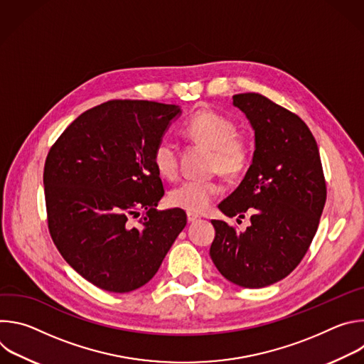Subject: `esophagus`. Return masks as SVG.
<instances>
[{
    "mask_svg": "<svg viewBox=\"0 0 364 364\" xmlns=\"http://www.w3.org/2000/svg\"><path fill=\"white\" fill-rule=\"evenodd\" d=\"M198 219H200V216H198V215L191 213V212H188V213H187V222H188V223H193V222H196V220H198Z\"/></svg>",
    "mask_w": 364,
    "mask_h": 364,
    "instance_id": "obj_1",
    "label": "esophagus"
}]
</instances>
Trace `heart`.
<instances>
[{"mask_svg": "<svg viewBox=\"0 0 364 364\" xmlns=\"http://www.w3.org/2000/svg\"><path fill=\"white\" fill-rule=\"evenodd\" d=\"M233 119L212 109L193 114L183 125V132L194 142L213 149L212 170L226 178H237L250 164V144L246 136L236 132ZM152 164L167 180L177 176L178 154L176 144L161 138L152 149ZM222 186L216 180H186L168 193V201L187 212H203L220 194Z\"/></svg>", "mask_w": 364, "mask_h": 364, "instance_id": "heart-1", "label": "heart"}]
</instances>
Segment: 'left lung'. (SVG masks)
<instances>
[{
  "label": "left lung",
  "mask_w": 364,
  "mask_h": 364,
  "mask_svg": "<svg viewBox=\"0 0 364 364\" xmlns=\"http://www.w3.org/2000/svg\"><path fill=\"white\" fill-rule=\"evenodd\" d=\"M233 105L250 121L256 148L245 178L219 209L239 219L247 212L250 226L239 233L212 220L210 256L228 281L264 288L288 277L305 256L326 204V178L316 138L296 114L255 92L235 95Z\"/></svg>",
  "instance_id": "8db88e82"
}]
</instances>
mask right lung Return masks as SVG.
Listing matches in <instances>:
<instances>
[{
    "instance_id": "right-lung-1",
    "label": "right lung",
    "mask_w": 364,
    "mask_h": 364,
    "mask_svg": "<svg viewBox=\"0 0 364 364\" xmlns=\"http://www.w3.org/2000/svg\"><path fill=\"white\" fill-rule=\"evenodd\" d=\"M177 115L180 108L167 103L108 100L77 117L47 154L50 236L100 289L124 294L145 285L187 223L181 209H155L164 186L152 149Z\"/></svg>"
}]
</instances>
